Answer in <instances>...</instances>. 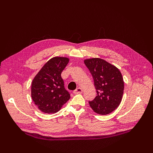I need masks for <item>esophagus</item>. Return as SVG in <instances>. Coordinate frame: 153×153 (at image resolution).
Here are the masks:
<instances>
[{
	"label": "esophagus",
	"mask_w": 153,
	"mask_h": 153,
	"mask_svg": "<svg viewBox=\"0 0 153 153\" xmlns=\"http://www.w3.org/2000/svg\"><path fill=\"white\" fill-rule=\"evenodd\" d=\"M83 92V90L81 88V87H78V88H77L76 90L74 91V93L75 94H77V93H82Z\"/></svg>",
	"instance_id": "esophagus-1"
}]
</instances>
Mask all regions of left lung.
Here are the masks:
<instances>
[{
    "label": "left lung",
    "instance_id": "1",
    "mask_svg": "<svg viewBox=\"0 0 153 153\" xmlns=\"http://www.w3.org/2000/svg\"><path fill=\"white\" fill-rule=\"evenodd\" d=\"M90 71L97 90V96L89 105L96 113L106 115L119 106L124 89V82L119 69L106 60L93 58L84 60Z\"/></svg>",
    "mask_w": 153,
    "mask_h": 153
}]
</instances>
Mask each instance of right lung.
I'll use <instances>...</instances> for the list:
<instances>
[{"label":"right lung","mask_w":153,"mask_h":153,"mask_svg":"<svg viewBox=\"0 0 153 153\" xmlns=\"http://www.w3.org/2000/svg\"><path fill=\"white\" fill-rule=\"evenodd\" d=\"M69 62L66 57H53L45 64L31 83V98L41 111L56 113L70 99L65 89L62 71Z\"/></svg>","instance_id":"1"}]
</instances>
